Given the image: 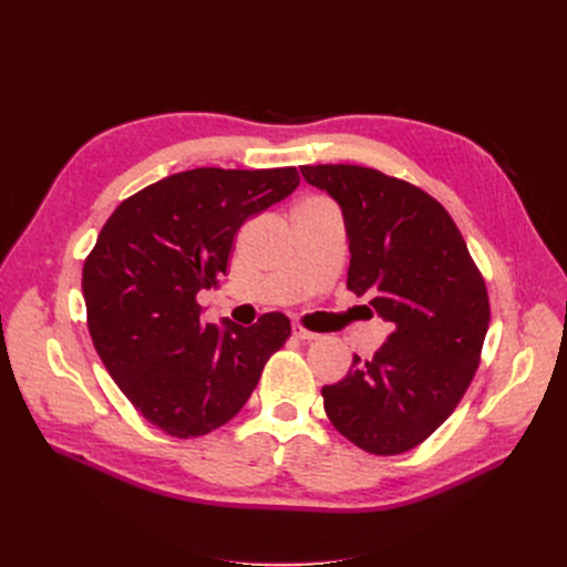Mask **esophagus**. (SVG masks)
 <instances>
[{"label":"esophagus","instance_id":"esophagus-1","mask_svg":"<svg viewBox=\"0 0 567 567\" xmlns=\"http://www.w3.org/2000/svg\"><path fill=\"white\" fill-rule=\"evenodd\" d=\"M293 336L298 338V340H302V342H312V340H317L319 338V333H315V331H307V329H302L300 323H293Z\"/></svg>","mask_w":567,"mask_h":567}]
</instances>
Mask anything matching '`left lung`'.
<instances>
[{
	"label": "left lung",
	"mask_w": 567,
	"mask_h": 567,
	"mask_svg": "<svg viewBox=\"0 0 567 567\" xmlns=\"http://www.w3.org/2000/svg\"><path fill=\"white\" fill-rule=\"evenodd\" d=\"M346 221L348 288L390 333L373 359L354 354L323 409L359 450H414L447 421L471 385L489 326V300L471 252L442 205L419 186L359 165H302Z\"/></svg>",
	"instance_id": "8db88e82"
}]
</instances>
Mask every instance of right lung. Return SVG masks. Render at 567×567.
Here are the masks:
<instances>
[{
  "mask_svg": "<svg viewBox=\"0 0 567 567\" xmlns=\"http://www.w3.org/2000/svg\"><path fill=\"white\" fill-rule=\"evenodd\" d=\"M300 184L296 167H196L115 208L84 260L82 296L94 348L142 416L198 437L234 419L290 333L281 312L252 326L203 323L198 290L227 274L244 221Z\"/></svg>",
  "mask_w": 567,
  "mask_h": 567,
  "instance_id": "1",
  "label": "right lung"
}]
</instances>
